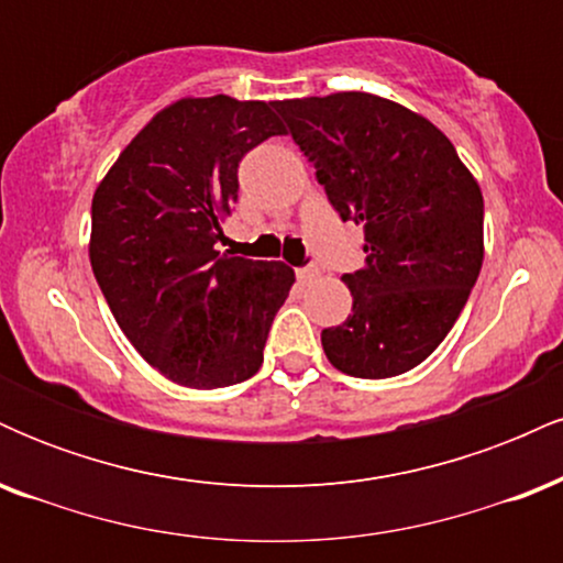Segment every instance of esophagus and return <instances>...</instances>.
Returning <instances> with one entry per match:
<instances>
[{
	"label": "esophagus",
	"mask_w": 563,
	"mask_h": 563,
	"mask_svg": "<svg viewBox=\"0 0 563 563\" xmlns=\"http://www.w3.org/2000/svg\"><path fill=\"white\" fill-rule=\"evenodd\" d=\"M296 277H299V283H303V286H307V283H312V280H318L320 277V269L314 267H303V269H299V273H296Z\"/></svg>",
	"instance_id": "1"
}]
</instances>
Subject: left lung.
Masks as SVG:
<instances>
[{
    "mask_svg": "<svg viewBox=\"0 0 563 563\" xmlns=\"http://www.w3.org/2000/svg\"><path fill=\"white\" fill-rule=\"evenodd\" d=\"M341 219L363 224L365 264L341 277L352 314L322 331L335 371L391 378L455 325L484 260V200L421 113L371 92L275 102Z\"/></svg>",
    "mask_w": 563,
    "mask_h": 563,
    "instance_id": "8db88e82",
    "label": "left lung"
}]
</instances>
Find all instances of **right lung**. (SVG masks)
I'll return each mask as SVG.
<instances>
[{"label": "right lung", "instance_id": "1", "mask_svg": "<svg viewBox=\"0 0 563 563\" xmlns=\"http://www.w3.org/2000/svg\"><path fill=\"white\" fill-rule=\"evenodd\" d=\"M286 134L273 106L179 97L121 151L92 198L89 262L115 322L161 376L187 389L241 384L296 283L283 262L219 254L238 164Z\"/></svg>", "mask_w": 563, "mask_h": 563}]
</instances>
